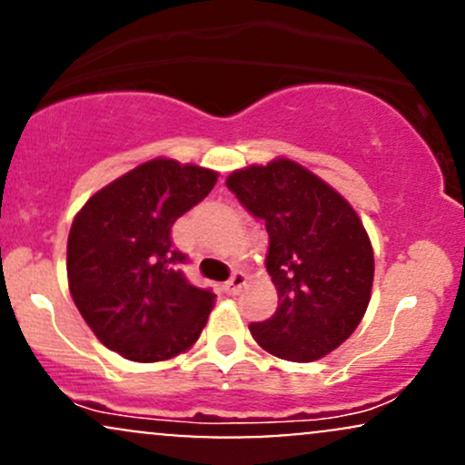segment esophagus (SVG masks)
<instances>
[{
	"mask_svg": "<svg viewBox=\"0 0 465 465\" xmlns=\"http://www.w3.org/2000/svg\"><path fill=\"white\" fill-rule=\"evenodd\" d=\"M244 284H247V275H244L242 271H236V273L229 277V282L223 288H225L227 295H236V292H240V288H242Z\"/></svg>",
	"mask_w": 465,
	"mask_h": 465,
	"instance_id": "esophagus-1",
	"label": "esophagus"
}]
</instances>
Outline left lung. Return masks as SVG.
I'll list each match as a JSON object with an SVG mask.
<instances>
[{"label":"left lung","mask_w":465,"mask_h":465,"mask_svg":"<svg viewBox=\"0 0 465 465\" xmlns=\"http://www.w3.org/2000/svg\"><path fill=\"white\" fill-rule=\"evenodd\" d=\"M225 183L269 233L277 311L249 325L253 339L288 361L330 354L359 328L371 297L373 251L359 214L291 159L236 170Z\"/></svg>","instance_id":"1"}]
</instances>
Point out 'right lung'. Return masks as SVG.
Masks as SVG:
<instances>
[{
    "mask_svg": "<svg viewBox=\"0 0 465 465\" xmlns=\"http://www.w3.org/2000/svg\"><path fill=\"white\" fill-rule=\"evenodd\" d=\"M218 174L157 157L83 205L67 238L72 300L100 343L137 362L168 361L196 343L214 292L192 286L174 249V221L201 203Z\"/></svg>",
    "mask_w": 465,
    "mask_h": 465,
    "instance_id": "add662e5",
    "label": "right lung"
}]
</instances>
